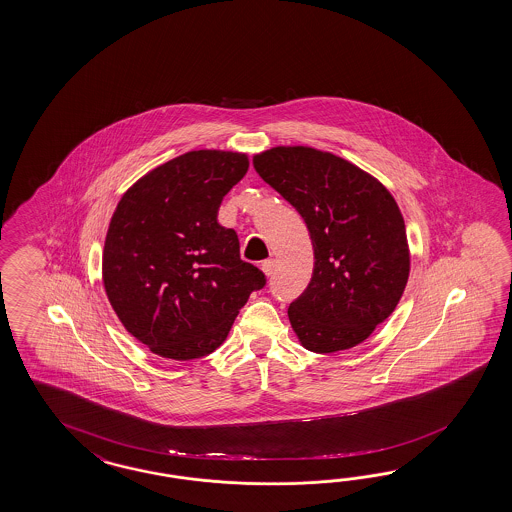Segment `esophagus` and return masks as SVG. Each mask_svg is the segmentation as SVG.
<instances>
[{
    "label": "esophagus",
    "instance_id": "esophagus-1",
    "mask_svg": "<svg viewBox=\"0 0 512 512\" xmlns=\"http://www.w3.org/2000/svg\"><path fill=\"white\" fill-rule=\"evenodd\" d=\"M261 268H262V272H264V274H266V275H268V277H270V275L274 274V268H275L274 259H268V261L262 262Z\"/></svg>",
    "mask_w": 512,
    "mask_h": 512
}]
</instances>
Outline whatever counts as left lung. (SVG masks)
<instances>
[{
  "label": "left lung",
  "mask_w": 512,
  "mask_h": 512,
  "mask_svg": "<svg viewBox=\"0 0 512 512\" xmlns=\"http://www.w3.org/2000/svg\"><path fill=\"white\" fill-rule=\"evenodd\" d=\"M253 168L300 212L311 235V283L288 307L301 344L314 353L361 344L394 312L409 279L396 201L355 164L305 146L264 151Z\"/></svg>",
  "instance_id": "obj_1"
}]
</instances>
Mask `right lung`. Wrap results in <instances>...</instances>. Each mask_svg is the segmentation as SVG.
Here are the masks:
<instances>
[{"mask_svg": "<svg viewBox=\"0 0 512 512\" xmlns=\"http://www.w3.org/2000/svg\"><path fill=\"white\" fill-rule=\"evenodd\" d=\"M248 166L244 153L188 151L138 179L114 211L105 292L125 329L161 357L212 353L251 292L266 285V275L240 259L235 229L216 220Z\"/></svg>", "mask_w": 512, "mask_h": 512, "instance_id": "obj_1", "label": "right lung"}]
</instances>
